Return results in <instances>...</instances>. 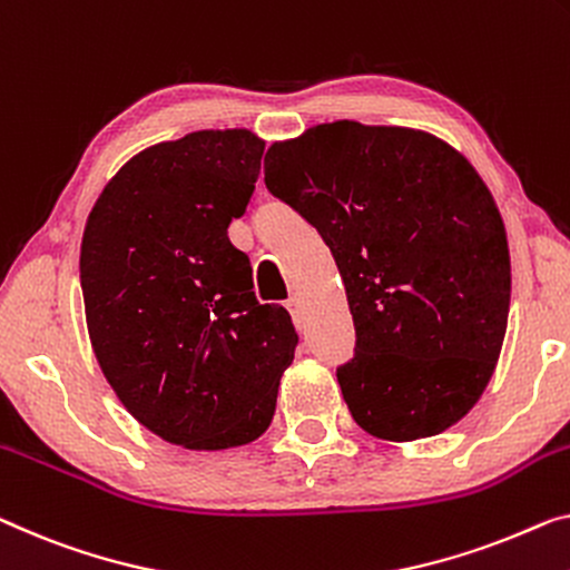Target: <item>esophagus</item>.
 <instances>
[{
    "mask_svg": "<svg viewBox=\"0 0 570 570\" xmlns=\"http://www.w3.org/2000/svg\"><path fill=\"white\" fill-rule=\"evenodd\" d=\"M299 307H302V299H299V294H292V296H288V302H286V309L292 312L294 317H296V314H299Z\"/></svg>",
    "mask_w": 570,
    "mask_h": 570,
    "instance_id": "1",
    "label": "esophagus"
}]
</instances>
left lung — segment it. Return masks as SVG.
Wrapping results in <instances>:
<instances>
[{
  "label": "left lung",
  "mask_w": 570,
  "mask_h": 570,
  "mask_svg": "<svg viewBox=\"0 0 570 570\" xmlns=\"http://www.w3.org/2000/svg\"><path fill=\"white\" fill-rule=\"evenodd\" d=\"M268 191L299 212L343 276L355 355L337 368L353 420L432 438L471 412L502 353L512 266L483 178L412 127H309L266 153Z\"/></svg>",
  "instance_id": "obj_1"
}]
</instances>
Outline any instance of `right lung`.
I'll return each instance as SVG.
<instances>
[{
    "instance_id": "1",
    "label": "right lung",
    "mask_w": 570,
    "mask_h": 570,
    "mask_svg": "<svg viewBox=\"0 0 570 570\" xmlns=\"http://www.w3.org/2000/svg\"><path fill=\"white\" fill-rule=\"evenodd\" d=\"M261 156L243 127L158 142L109 178L83 227L99 368L142 428L189 450L261 438L299 343L288 312L256 299L250 261L227 237Z\"/></svg>"
}]
</instances>
